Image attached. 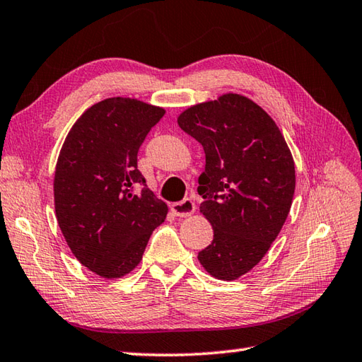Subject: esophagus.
Returning <instances> with one entry per match:
<instances>
[{"instance_id": "34e87169", "label": "esophagus", "mask_w": 362, "mask_h": 362, "mask_svg": "<svg viewBox=\"0 0 362 362\" xmlns=\"http://www.w3.org/2000/svg\"><path fill=\"white\" fill-rule=\"evenodd\" d=\"M171 210L173 213L175 214V216H180V218H187V216H191V214L194 213L196 210V205L194 202L191 201V199H183V201L180 202H174L171 205Z\"/></svg>"}]
</instances>
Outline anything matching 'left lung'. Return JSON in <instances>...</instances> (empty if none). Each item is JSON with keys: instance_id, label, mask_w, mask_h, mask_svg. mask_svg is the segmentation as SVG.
<instances>
[{"instance_id": "left-lung-1", "label": "left lung", "mask_w": 362, "mask_h": 362, "mask_svg": "<svg viewBox=\"0 0 362 362\" xmlns=\"http://www.w3.org/2000/svg\"><path fill=\"white\" fill-rule=\"evenodd\" d=\"M177 122L205 152L197 193L213 241L197 258L214 279L236 280L259 263L288 218L294 160L274 119L241 95L189 107Z\"/></svg>"}]
</instances>
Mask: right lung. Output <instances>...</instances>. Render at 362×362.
Returning <instances> with one entry per match:
<instances>
[{
  "mask_svg": "<svg viewBox=\"0 0 362 362\" xmlns=\"http://www.w3.org/2000/svg\"><path fill=\"white\" fill-rule=\"evenodd\" d=\"M161 107L130 98L91 105L74 122L54 174L56 216L81 264L104 279L138 266L168 206L146 185L136 156Z\"/></svg>",
  "mask_w": 362,
  "mask_h": 362,
  "instance_id": "1",
  "label": "right lung"
}]
</instances>
